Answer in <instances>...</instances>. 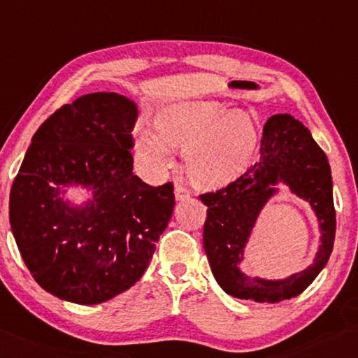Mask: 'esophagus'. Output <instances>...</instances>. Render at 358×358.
<instances>
[{
	"mask_svg": "<svg viewBox=\"0 0 358 358\" xmlns=\"http://www.w3.org/2000/svg\"><path fill=\"white\" fill-rule=\"evenodd\" d=\"M190 190L187 189L185 185H182V184H176V187H174V196H176V199H178V201H184V199H187V198H190Z\"/></svg>",
	"mask_w": 358,
	"mask_h": 358,
	"instance_id": "obj_1",
	"label": "esophagus"
}]
</instances>
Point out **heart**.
<instances>
[{
    "label": "heart",
    "instance_id": "heart-1",
    "mask_svg": "<svg viewBox=\"0 0 358 358\" xmlns=\"http://www.w3.org/2000/svg\"><path fill=\"white\" fill-rule=\"evenodd\" d=\"M174 148L187 150L185 166L193 184L215 190L243 176L259 149V130L248 113L231 115L224 106L185 102L159 113L157 129L138 134L136 150L155 169L173 163Z\"/></svg>",
    "mask_w": 358,
    "mask_h": 358
}]
</instances>
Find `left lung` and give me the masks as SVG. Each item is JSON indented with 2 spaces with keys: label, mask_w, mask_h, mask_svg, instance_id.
I'll use <instances>...</instances> for the list:
<instances>
[{
  "label": "left lung",
  "mask_w": 358,
  "mask_h": 358,
  "mask_svg": "<svg viewBox=\"0 0 358 358\" xmlns=\"http://www.w3.org/2000/svg\"><path fill=\"white\" fill-rule=\"evenodd\" d=\"M261 157L223 189L199 195L208 206L203 243L217 283L229 296L277 303L302 294L327 264L335 242L334 184L327 155L310 130L291 115H275L262 130ZM283 182L311 204L322 229L313 264L285 280L250 279L238 268L243 250L262 208Z\"/></svg>",
  "instance_id": "1"
}]
</instances>
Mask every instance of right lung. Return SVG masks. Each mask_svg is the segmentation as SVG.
I'll list each match as a JSON object with an SVG mask.
<instances>
[{"instance_id":"right-lung-1","label":"right lung","mask_w":358,"mask_h":358,"mask_svg":"<svg viewBox=\"0 0 358 358\" xmlns=\"http://www.w3.org/2000/svg\"><path fill=\"white\" fill-rule=\"evenodd\" d=\"M136 103L92 92L62 105L31 140L9 196L17 247L42 289L97 305L130 289L146 271L174 209V187L134 174ZM92 192L83 206L62 198Z\"/></svg>"}]
</instances>
